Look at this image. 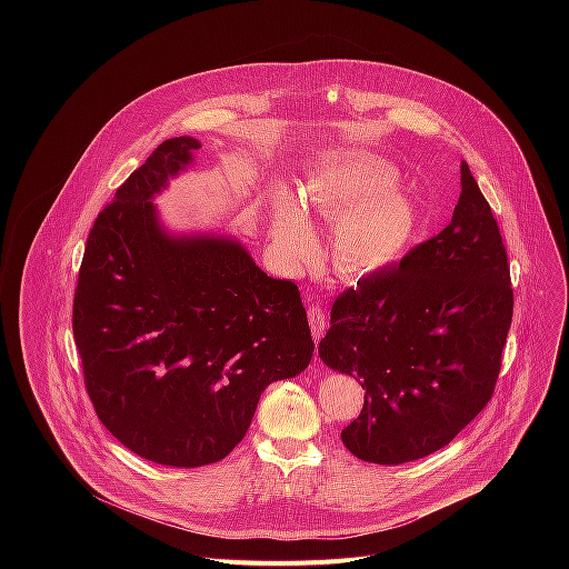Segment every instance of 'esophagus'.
<instances>
[{"label": "esophagus", "mask_w": 569, "mask_h": 569, "mask_svg": "<svg viewBox=\"0 0 569 569\" xmlns=\"http://www.w3.org/2000/svg\"><path fill=\"white\" fill-rule=\"evenodd\" d=\"M309 326H311V332L316 339H322V335L326 332V316L325 309L320 305H313L309 307Z\"/></svg>", "instance_id": "34e87169"}]
</instances>
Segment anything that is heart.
Here are the masks:
<instances>
[{"mask_svg": "<svg viewBox=\"0 0 569 569\" xmlns=\"http://www.w3.org/2000/svg\"><path fill=\"white\" fill-rule=\"evenodd\" d=\"M397 183V168L370 156L335 163L307 183L309 214L337 223L332 249L343 273H375L403 253L416 226V210L403 192L395 190ZM271 234L289 262H305L318 249L311 219L287 192L276 197Z\"/></svg>", "mask_w": 569, "mask_h": 569, "instance_id": "heart-1", "label": "heart"}]
</instances>
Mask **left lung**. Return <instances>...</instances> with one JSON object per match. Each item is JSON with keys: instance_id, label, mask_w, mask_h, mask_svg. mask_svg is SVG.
<instances>
[{"instance_id": "left-lung-1", "label": "left lung", "mask_w": 569, "mask_h": 569, "mask_svg": "<svg viewBox=\"0 0 569 569\" xmlns=\"http://www.w3.org/2000/svg\"><path fill=\"white\" fill-rule=\"evenodd\" d=\"M451 223L346 289L320 341L328 368L359 379L341 431L359 460L403 465L449 445L487 407L512 322L510 264L469 163Z\"/></svg>"}]
</instances>
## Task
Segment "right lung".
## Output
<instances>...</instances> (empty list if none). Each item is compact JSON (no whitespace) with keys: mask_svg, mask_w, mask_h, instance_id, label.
I'll return each mask as SVG.
<instances>
[{"mask_svg":"<svg viewBox=\"0 0 569 569\" xmlns=\"http://www.w3.org/2000/svg\"><path fill=\"white\" fill-rule=\"evenodd\" d=\"M201 144L163 140L96 217L72 328L100 422L166 467L223 460L262 390L300 375L313 337L300 291L269 278L243 244L168 237L151 203Z\"/></svg>","mask_w":569,"mask_h":569,"instance_id":"add662e5","label":"right lung"}]
</instances>
